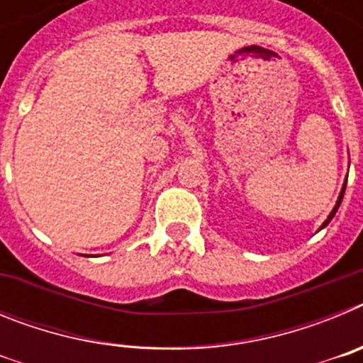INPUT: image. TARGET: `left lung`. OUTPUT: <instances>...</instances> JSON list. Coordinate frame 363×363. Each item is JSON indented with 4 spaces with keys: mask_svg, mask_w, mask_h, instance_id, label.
Returning <instances> with one entry per match:
<instances>
[{
    "mask_svg": "<svg viewBox=\"0 0 363 363\" xmlns=\"http://www.w3.org/2000/svg\"><path fill=\"white\" fill-rule=\"evenodd\" d=\"M345 185H347V179H345V184H344V187H342V192H340V196H338V201H336V205H335V209L331 211V214H329V216H327V220L323 221L322 223V227H320V229H323V227L327 225V223H329V221L333 220V216H335L336 214V211H338V207H340V203H342V198H344V192H345Z\"/></svg>",
    "mask_w": 363,
    "mask_h": 363,
    "instance_id": "left-lung-1",
    "label": "left lung"
}]
</instances>
